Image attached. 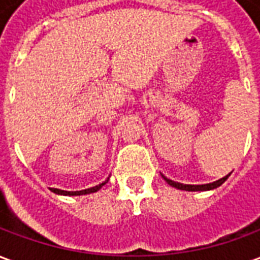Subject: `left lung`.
<instances>
[{
  "instance_id": "8db88e82",
  "label": "left lung",
  "mask_w": 260,
  "mask_h": 260,
  "mask_svg": "<svg viewBox=\"0 0 260 260\" xmlns=\"http://www.w3.org/2000/svg\"><path fill=\"white\" fill-rule=\"evenodd\" d=\"M231 174V173H230ZM229 175H225L223 178H220V180L214 181V182H210V184H203V185H185V184H180V182H175V181H171L169 178H166L163 175V178L167 181V184H170L171 186H174V188H178V189H182V191H210V189H214V188H217L223 184L224 181L227 180L230 177Z\"/></svg>"
}]
</instances>
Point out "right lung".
<instances>
[{"mask_svg":"<svg viewBox=\"0 0 260 260\" xmlns=\"http://www.w3.org/2000/svg\"><path fill=\"white\" fill-rule=\"evenodd\" d=\"M108 181V180H107ZM107 181H104L103 184H99V185L93 186V188H87V189H83V191H76V192H69V191H62V189H57V188H51V191L54 193H58V195H69V196H75V195H86V193H91V192H97L100 188H102Z\"/></svg>","mask_w":260,"mask_h":260,"instance_id":"add662e5","label":"right lung"}]
</instances>
